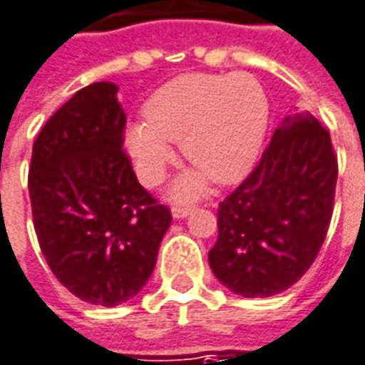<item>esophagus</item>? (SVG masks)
Returning <instances> with one entry per match:
<instances>
[{"instance_id":"esophagus-1","label":"esophagus","mask_w":365,"mask_h":365,"mask_svg":"<svg viewBox=\"0 0 365 365\" xmlns=\"http://www.w3.org/2000/svg\"><path fill=\"white\" fill-rule=\"evenodd\" d=\"M192 212H193L192 207H173L172 215H173V220H183V217H187Z\"/></svg>"}]
</instances>
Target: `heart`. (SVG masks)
I'll use <instances>...</instances> for the list:
<instances>
[{"label": "heart", "instance_id": "1", "mask_svg": "<svg viewBox=\"0 0 365 365\" xmlns=\"http://www.w3.org/2000/svg\"><path fill=\"white\" fill-rule=\"evenodd\" d=\"M269 125V99L250 73H183L153 91L143 123L125 131V148L143 183L155 185L173 162L180 141L195 168L172 187L175 200L200 197L207 180L235 183L257 162Z\"/></svg>", "mask_w": 365, "mask_h": 365}]
</instances>
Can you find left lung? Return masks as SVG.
Returning a JSON list of instances; mask_svg holds the SVG:
<instances>
[{
    "label": "left lung",
    "mask_w": 365,
    "mask_h": 365,
    "mask_svg": "<svg viewBox=\"0 0 365 365\" xmlns=\"http://www.w3.org/2000/svg\"><path fill=\"white\" fill-rule=\"evenodd\" d=\"M338 160L328 130L292 111L254 172L217 210L210 267L230 292L269 297L294 286L328 234Z\"/></svg>",
    "instance_id": "8db88e82"
}]
</instances>
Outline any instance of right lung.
<instances>
[{"label": "right lung", "mask_w": 365, "mask_h": 365, "mask_svg": "<svg viewBox=\"0 0 365 365\" xmlns=\"http://www.w3.org/2000/svg\"><path fill=\"white\" fill-rule=\"evenodd\" d=\"M123 125L118 86L96 81L47 120L29 165L41 254L53 276L93 306L140 294L172 224L121 150Z\"/></svg>", "instance_id": "obj_1"}]
</instances>
